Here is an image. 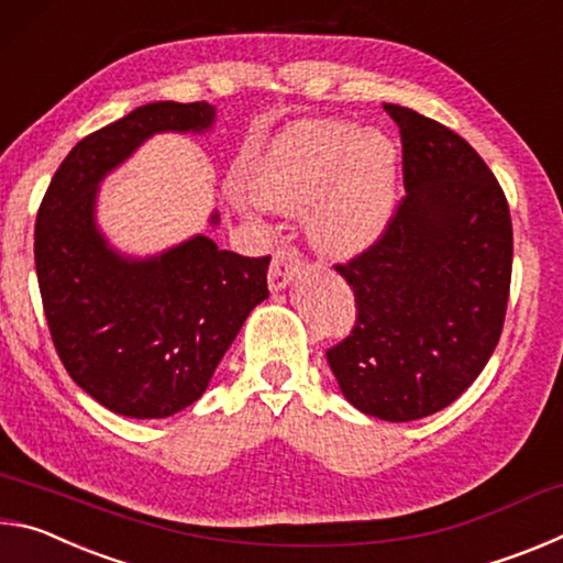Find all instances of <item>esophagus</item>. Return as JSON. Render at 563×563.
I'll return each instance as SVG.
<instances>
[{
  "label": "esophagus",
  "mask_w": 563,
  "mask_h": 563,
  "mask_svg": "<svg viewBox=\"0 0 563 563\" xmlns=\"http://www.w3.org/2000/svg\"><path fill=\"white\" fill-rule=\"evenodd\" d=\"M300 268H302V263H300V255H298V251H295V247H283V251L275 253L271 273H268L271 290L278 292V290L288 288L295 275L300 273Z\"/></svg>",
  "instance_id": "1"
}]
</instances>
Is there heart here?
Returning a JSON list of instances; mask_svg holds the SVG:
<instances>
[{
  "instance_id": "heart-1",
  "label": "heart",
  "mask_w": 563,
  "mask_h": 563,
  "mask_svg": "<svg viewBox=\"0 0 563 563\" xmlns=\"http://www.w3.org/2000/svg\"><path fill=\"white\" fill-rule=\"evenodd\" d=\"M397 146L383 129L308 119L292 123L247 176L265 211L308 212V238L328 258L367 253L387 231L397 196Z\"/></svg>"
}]
</instances>
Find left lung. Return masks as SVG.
<instances>
[{"label": "left lung", "instance_id": "left-lung-1", "mask_svg": "<svg viewBox=\"0 0 563 563\" xmlns=\"http://www.w3.org/2000/svg\"><path fill=\"white\" fill-rule=\"evenodd\" d=\"M402 136L407 196L347 265L357 322L328 350L362 415L412 422L452 405L497 347L511 283V218L479 154L442 123L385 103Z\"/></svg>", "mask_w": 563, "mask_h": 563}]
</instances>
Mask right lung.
<instances>
[{
	"label": "right lung",
	"instance_id": "1",
	"mask_svg": "<svg viewBox=\"0 0 563 563\" xmlns=\"http://www.w3.org/2000/svg\"><path fill=\"white\" fill-rule=\"evenodd\" d=\"M216 107L156 101L133 109L62 161L34 228L44 316L66 373L111 412L164 419L201 397L255 305L271 258H243L196 233L154 255L113 247L97 218L111 170L156 133H206ZM218 225L221 216L211 213Z\"/></svg>",
	"mask_w": 563,
	"mask_h": 563
}]
</instances>
